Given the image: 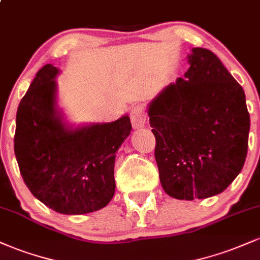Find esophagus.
I'll use <instances>...</instances> for the list:
<instances>
[{
    "label": "esophagus",
    "mask_w": 260,
    "mask_h": 260,
    "mask_svg": "<svg viewBox=\"0 0 260 260\" xmlns=\"http://www.w3.org/2000/svg\"><path fill=\"white\" fill-rule=\"evenodd\" d=\"M147 120V113L145 109L142 105H134L131 109V122H132L133 128H142L145 124Z\"/></svg>",
    "instance_id": "obj_1"
}]
</instances>
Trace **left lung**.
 <instances>
[{"instance_id": "8db88e82", "label": "left lung", "mask_w": 260, "mask_h": 260, "mask_svg": "<svg viewBox=\"0 0 260 260\" xmlns=\"http://www.w3.org/2000/svg\"><path fill=\"white\" fill-rule=\"evenodd\" d=\"M190 67L149 104L161 186L181 201L223 192L242 170L249 113L242 86L214 52L188 56Z\"/></svg>"}]
</instances>
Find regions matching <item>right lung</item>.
<instances>
[{
  "instance_id": "right-lung-1",
  "label": "right lung",
  "mask_w": 260,
  "mask_h": 260,
  "mask_svg": "<svg viewBox=\"0 0 260 260\" xmlns=\"http://www.w3.org/2000/svg\"><path fill=\"white\" fill-rule=\"evenodd\" d=\"M58 70L46 64L20 100L14 154L35 198L52 210L80 215L106 207L115 194V157L129 136L128 116L72 128L56 105Z\"/></svg>"
}]
</instances>
